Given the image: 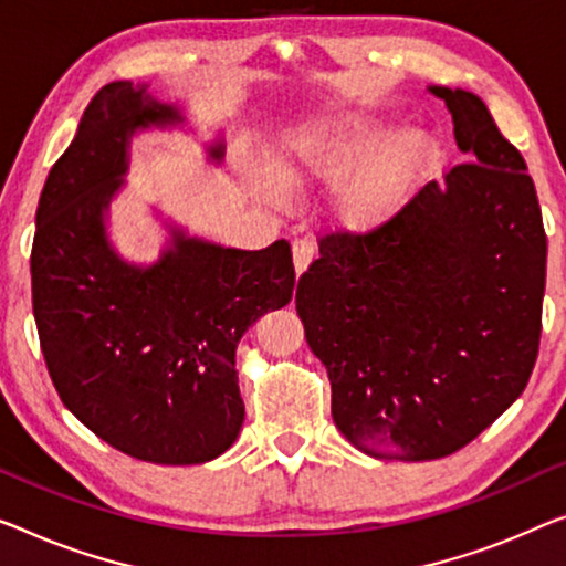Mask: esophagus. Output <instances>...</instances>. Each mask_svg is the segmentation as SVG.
<instances>
[{
    "instance_id": "obj_1",
    "label": "esophagus",
    "mask_w": 566,
    "mask_h": 566,
    "mask_svg": "<svg viewBox=\"0 0 566 566\" xmlns=\"http://www.w3.org/2000/svg\"><path fill=\"white\" fill-rule=\"evenodd\" d=\"M292 259H294V272H297V276L305 274L307 266L312 264V259H315V249H312L310 241H294Z\"/></svg>"
}]
</instances>
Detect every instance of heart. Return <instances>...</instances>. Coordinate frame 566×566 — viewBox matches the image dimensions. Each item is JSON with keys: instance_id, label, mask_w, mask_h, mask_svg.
Segmentation results:
<instances>
[{"instance_id": "heart-1", "label": "heart", "mask_w": 566, "mask_h": 566, "mask_svg": "<svg viewBox=\"0 0 566 566\" xmlns=\"http://www.w3.org/2000/svg\"><path fill=\"white\" fill-rule=\"evenodd\" d=\"M444 157L442 137L427 126L389 116H323L294 124L269 149V172L251 175L256 196L290 202V185L333 180L331 213L337 226L370 233L389 226L432 180Z\"/></svg>"}]
</instances>
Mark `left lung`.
I'll return each mask as SVG.
<instances>
[{"instance_id": "left-lung-1", "label": "left lung", "mask_w": 566, "mask_h": 566, "mask_svg": "<svg viewBox=\"0 0 566 566\" xmlns=\"http://www.w3.org/2000/svg\"><path fill=\"white\" fill-rule=\"evenodd\" d=\"M429 94L470 163L384 229L325 235L294 297L335 427L376 460H437L475 440L526 389L542 335L546 233L524 157L483 98Z\"/></svg>"}]
</instances>
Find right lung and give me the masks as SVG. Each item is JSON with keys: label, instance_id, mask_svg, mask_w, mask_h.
I'll return each instance as SVG.
<instances>
[{"label": "right lung", "instance_id": "1", "mask_svg": "<svg viewBox=\"0 0 566 566\" xmlns=\"http://www.w3.org/2000/svg\"><path fill=\"white\" fill-rule=\"evenodd\" d=\"M188 124L182 106L149 94V83L101 88L42 188L30 259L40 348L65 409L106 444L155 465H200L235 442L247 417L235 345L294 290L286 241L221 247L155 206L159 256L142 264L119 254L112 202L126 188L134 137ZM206 155L223 165L221 132Z\"/></svg>", "mask_w": 566, "mask_h": 566}]
</instances>
